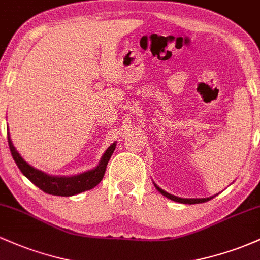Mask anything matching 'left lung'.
Masks as SVG:
<instances>
[{"label": "left lung", "instance_id": "1", "mask_svg": "<svg viewBox=\"0 0 260 260\" xmlns=\"http://www.w3.org/2000/svg\"><path fill=\"white\" fill-rule=\"evenodd\" d=\"M153 183H154V182H153ZM154 186L164 197H166V198L171 199V201H174V202L182 203V204H199V203H205V202L210 201V199H213L214 197H216V194H215L213 197H209V198H181V197H176L174 194H170V193L165 192V190L161 189V188L157 186L156 183H154Z\"/></svg>", "mask_w": 260, "mask_h": 260}]
</instances>
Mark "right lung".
<instances>
[{"label":"right lung","instance_id":"obj_1","mask_svg":"<svg viewBox=\"0 0 260 260\" xmlns=\"http://www.w3.org/2000/svg\"><path fill=\"white\" fill-rule=\"evenodd\" d=\"M7 137L11 154L12 156H13L14 161H16L17 166L19 168L20 171H22V174L24 175L29 181H31L35 186L40 188L41 190H44L45 193H47V194L61 197H71L79 194V193L85 192V190H89L91 189V188H94L95 186H98V184L100 183V181L103 180L104 175H105L107 162H109L110 157H111L113 150H115L116 148L115 142L106 149V151L104 153L103 156H101L99 165H98L96 168L73 176H52L41 171V170L32 168L31 165H29V164L20 156V154L16 150V148H14L10 136V131L8 129Z\"/></svg>","mask_w":260,"mask_h":260}]
</instances>
